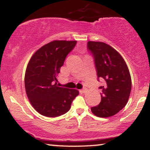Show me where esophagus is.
Wrapping results in <instances>:
<instances>
[{"instance_id": "1", "label": "esophagus", "mask_w": 150, "mask_h": 150, "mask_svg": "<svg viewBox=\"0 0 150 150\" xmlns=\"http://www.w3.org/2000/svg\"><path fill=\"white\" fill-rule=\"evenodd\" d=\"M81 91L83 92V93H85L86 91H87V89H86V88H84V89H83L81 90Z\"/></svg>"}]
</instances>
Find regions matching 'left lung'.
<instances>
[{
  "label": "left lung",
  "mask_w": 150,
  "mask_h": 150,
  "mask_svg": "<svg viewBox=\"0 0 150 150\" xmlns=\"http://www.w3.org/2000/svg\"><path fill=\"white\" fill-rule=\"evenodd\" d=\"M87 49L93 57L98 81H102L101 102L91 110L100 117H111L128 101L132 81L128 66L120 53L105 43L88 42Z\"/></svg>",
  "instance_id": "8db88e82"
}]
</instances>
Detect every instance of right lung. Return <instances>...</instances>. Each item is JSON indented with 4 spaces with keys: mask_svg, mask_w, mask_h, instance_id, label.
Masks as SVG:
<instances>
[{
    "mask_svg": "<svg viewBox=\"0 0 150 150\" xmlns=\"http://www.w3.org/2000/svg\"><path fill=\"white\" fill-rule=\"evenodd\" d=\"M76 41H53L37 50L28 63L24 77L26 93L39 113L55 117L66 113L79 94L76 89L60 87L57 77Z\"/></svg>",
    "mask_w": 150,
    "mask_h": 150,
    "instance_id": "right-lung-1",
    "label": "right lung"
}]
</instances>
